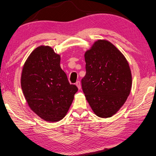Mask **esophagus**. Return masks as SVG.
Wrapping results in <instances>:
<instances>
[{"label": "esophagus", "instance_id": "1", "mask_svg": "<svg viewBox=\"0 0 156 156\" xmlns=\"http://www.w3.org/2000/svg\"><path fill=\"white\" fill-rule=\"evenodd\" d=\"M76 87H77L78 89H81V88H82V87H81V83H80V81H78V82H76Z\"/></svg>", "mask_w": 156, "mask_h": 156}]
</instances>
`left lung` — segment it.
I'll return each mask as SVG.
<instances>
[{"mask_svg": "<svg viewBox=\"0 0 156 156\" xmlns=\"http://www.w3.org/2000/svg\"><path fill=\"white\" fill-rule=\"evenodd\" d=\"M86 75L82 80L85 97L97 116L115 115L127 101L132 73L125 56L107 40H98L85 52Z\"/></svg>", "mask_w": 156, "mask_h": 156, "instance_id": "obj_1", "label": "left lung"}]
</instances>
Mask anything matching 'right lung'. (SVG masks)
<instances>
[{"label":"right lung","mask_w":156,"mask_h":156,"mask_svg":"<svg viewBox=\"0 0 156 156\" xmlns=\"http://www.w3.org/2000/svg\"><path fill=\"white\" fill-rule=\"evenodd\" d=\"M60 56L48 46L29 55L22 68L21 87L29 108L48 122L61 120L68 112L77 87L60 67Z\"/></svg>","instance_id":"right-lung-1"}]
</instances>
